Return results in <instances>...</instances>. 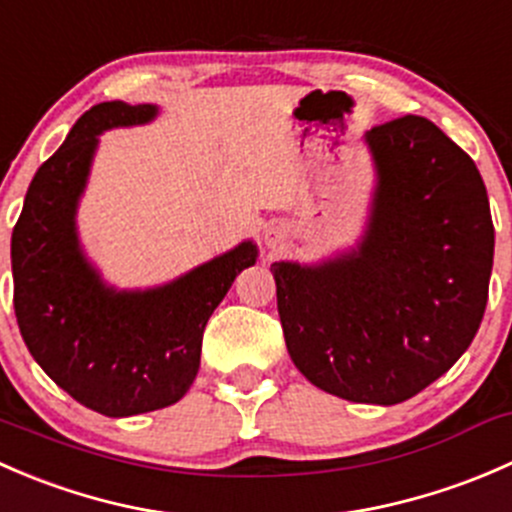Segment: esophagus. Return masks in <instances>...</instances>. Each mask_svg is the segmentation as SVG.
Masks as SVG:
<instances>
[{"instance_id":"1","label":"esophagus","mask_w":512,"mask_h":512,"mask_svg":"<svg viewBox=\"0 0 512 512\" xmlns=\"http://www.w3.org/2000/svg\"><path fill=\"white\" fill-rule=\"evenodd\" d=\"M267 242H270L272 247H277V245H280V242H282V232L277 230V227H272V230L267 232Z\"/></svg>"}]
</instances>
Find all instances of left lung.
I'll return each mask as SVG.
<instances>
[{"mask_svg":"<svg viewBox=\"0 0 512 512\" xmlns=\"http://www.w3.org/2000/svg\"><path fill=\"white\" fill-rule=\"evenodd\" d=\"M374 218L356 255L275 262L294 366L356 404H401L446 374L476 337L493 270V218L476 163L423 116L366 133Z\"/></svg>","mask_w":512,"mask_h":512,"instance_id":"8db88e82","label":"left lung"}]
</instances>
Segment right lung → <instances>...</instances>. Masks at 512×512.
<instances>
[{
  "label": "right lung",
  "instance_id": "add662e5",
  "mask_svg": "<svg viewBox=\"0 0 512 512\" xmlns=\"http://www.w3.org/2000/svg\"><path fill=\"white\" fill-rule=\"evenodd\" d=\"M156 108L106 101L74 123L39 170L12 232L14 314L41 369L86 409L136 416L185 396L200 366L203 332L237 272L255 265V245L143 294H116L81 257L74 210L96 136L146 123Z\"/></svg>",
  "mask_w": 512,
  "mask_h": 512
}]
</instances>
